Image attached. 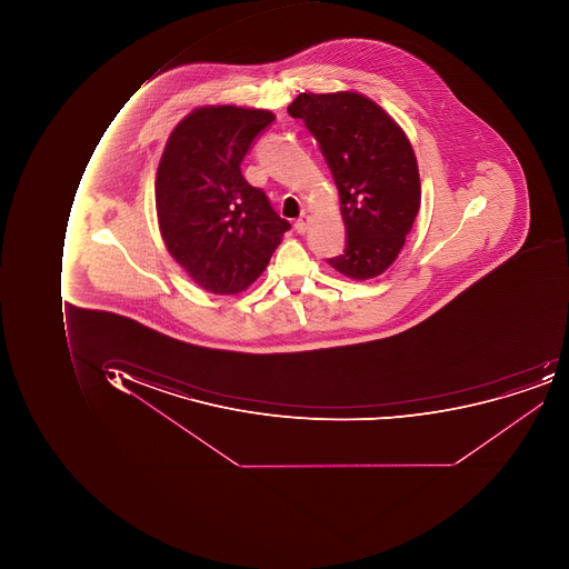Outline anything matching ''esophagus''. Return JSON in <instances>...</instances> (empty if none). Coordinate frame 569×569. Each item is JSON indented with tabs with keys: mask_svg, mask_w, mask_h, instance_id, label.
<instances>
[{
	"mask_svg": "<svg viewBox=\"0 0 569 569\" xmlns=\"http://www.w3.org/2000/svg\"><path fill=\"white\" fill-rule=\"evenodd\" d=\"M309 227V217L306 216V213H302L301 217H299L298 220H296V231L299 232V234H305L306 231H308Z\"/></svg>",
	"mask_w": 569,
	"mask_h": 569,
	"instance_id": "esophagus-1",
	"label": "esophagus"
}]
</instances>
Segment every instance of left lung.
<instances>
[{
	"mask_svg": "<svg viewBox=\"0 0 569 569\" xmlns=\"http://www.w3.org/2000/svg\"><path fill=\"white\" fill-rule=\"evenodd\" d=\"M292 118L320 143L340 197L343 254L328 263L352 280L381 276L397 260L420 209L412 143L400 124L365 93H299Z\"/></svg>",
	"mask_w": 569,
	"mask_h": 569,
	"instance_id": "obj_1",
	"label": "left lung"
}]
</instances>
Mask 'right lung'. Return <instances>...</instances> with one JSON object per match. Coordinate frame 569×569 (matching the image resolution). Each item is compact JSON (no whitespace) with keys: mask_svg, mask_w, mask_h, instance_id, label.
<instances>
[{"mask_svg":"<svg viewBox=\"0 0 569 569\" xmlns=\"http://www.w3.org/2000/svg\"><path fill=\"white\" fill-rule=\"evenodd\" d=\"M273 119L267 109L201 106L176 124L160 157V236L186 276L207 292L248 289L290 229L239 168Z\"/></svg>","mask_w":569,"mask_h":569,"instance_id":"1","label":"right lung"}]
</instances>
